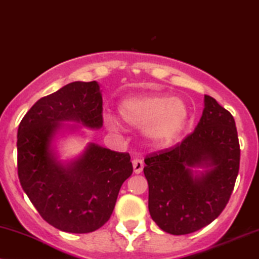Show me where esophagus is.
<instances>
[{
	"label": "esophagus",
	"mask_w": 259,
	"mask_h": 259,
	"mask_svg": "<svg viewBox=\"0 0 259 259\" xmlns=\"http://www.w3.org/2000/svg\"><path fill=\"white\" fill-rule=\"evenodd\" d=\"M132 165H133V171H135L136 175H139L142 173L143 168H144V162L139 159H135L132 161Z\"/></svg>",
	"instance_id": "34e87169"
}]
</instances>
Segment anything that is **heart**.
Here are the masks:
<instances>
[{"label":"heart","instance_id":"obj_1","mask_svg":"<svg viewBox=\"0 0 259 259\" xmlns=\"http://www.w3.org/2000/svg\"><path fill=\"white\" fill-rule=\"evenodd\" d=\"M121 122L133 128H142L149 142L157 145L171 144L190 122L191 112L185 100L163 93H148L128 97L118 103ZM111 128L118 126L114 116H106Z\"/></svg>","mask_w":259,"mask_h":259}]
</instances>
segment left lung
I'll list each match as a JSON object with an SVG mask.
<instances>
[{
	"label": "left lung",
	"mask_w": 259,
	"mask_h": 259,
	"mask_svg": "<svg viewBox=\"0 0 259 259\" xmlns=\"http://www.w3.org/2000/svg\"><path fill=\"white\" fill-rule=\"evenodd\" d=\"M181 144L145 157L149 212L163 232L184 235L208 226L232 195L240 165L235 121L209 96Z\"/></svg>",
	"instance_id": "left-lung-1"
}]
</instances>
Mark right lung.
Returning <instances> with one entry per match:
<instances>
[{
  "instance_id": "right-lung-1",
  "label": "right lung",
  "mask_w": 259,
  "mask_h": 259,
  "mask_svg": "<svg viewBox=\"0 0 259 259\" xmlns=\"http://www.w3.org/2000/svg\"><path fill=\"white\" fill-rule=\"evenodd\" d=\"M102 105L98 82L75 81L38 99L18 128L21 188L41 217L62 232L84 234L104 226L133 172L130 154L96 143L75 159H59L58 137L102 128Z\"/></svg>"
}]
</instances>
